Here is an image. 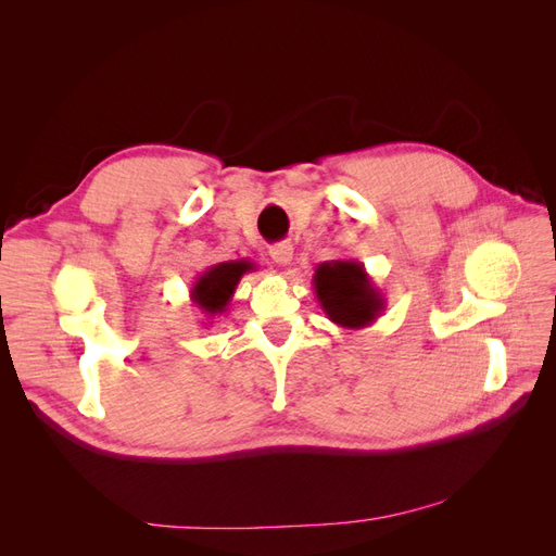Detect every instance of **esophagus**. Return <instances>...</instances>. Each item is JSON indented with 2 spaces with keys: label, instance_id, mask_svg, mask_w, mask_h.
<instances>
[{
  "label": "esophagus",
  "instance_id": "34e87169",
  "mask_svg": "<svg viewBox=\"0 0 556 556\" xmlns=\"http://www.w3.org/2000/svg\"><path fill=\"white\" fill-rule=\"evenodd\" d=\"M268 255H271V260L276 264L288 266L292 262V257H294V248L290 243H278V245H274L271 250H268Z\"/></svg>",
  "mask_w": 556,
  "mask_h": 556
}]
</instances>
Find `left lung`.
<instances>
[{"label": "left lung", "mask_w": 556, "mask_h": 556, "mask_svg": "<svg viewBox=\"0 0 556 556\" xmlns=\"http://www.w3.org/2000/svg\"><path fill=\"white\" fill-rule=\"evenodd\" d=\"M313 290L319 306L333 325L364 329L384 311V294L376 288L364 264L355 260H331L317 264Z\"/></svg>", "instance_id": "1"}]
</instances>
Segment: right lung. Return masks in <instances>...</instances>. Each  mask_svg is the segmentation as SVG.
<instances>
[{
  "label": "right lung",
  "mask_w": 556,
  "mask_h": 556,
  "mask_svg": "<svg viewBox=\"0 0 556 556\" xmlns=\"http://www.w3.org/2000/svg\"><path fill=\"white\" fill-rule=\"evenodd\" d=\"M248 271H255V266L248 260H231L208 266L192 285V304L206 315V319L220 317L227 311L233 292H237V285Z\"/></svg>",
  "instance_id": "1"
}]
</instances>
